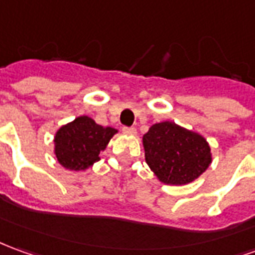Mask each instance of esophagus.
<instances>
[{
    "mask_svg": "<svg viewBox=\"0 0 255 255\" xmlns=\"http://www.w3.org/2000/svg\"><path fill=\"white\" fill-rule=\"evenodd\" d=\"M123 132L128 133V135H135V133H136V129L133 127H123Z\"/></svg>",
    "mask_w": 255,
    "mask_h": 255,
    "instance_id": "esophagus-1",
    "label": "esophagus"
}]
</instances>
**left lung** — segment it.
Masks as SVG:
<instances>
[{
    "instance_id": "1",
    "label": "left lung",
    "mask_w": 255,
    "mask_h": 255,
    "mask_svg": "<svg viewBox=\"0 0 255 255\" xmlns=\"http://www.w3.org/2000/svg\"><path fill=\"white\" fill-rule=\"evenodd\" d=\"M147 165L161 182L185 185L200 177L211 163L210 146L199 133L175 123L154 124L143 135Z\"/></svg>"
}]
</instances>
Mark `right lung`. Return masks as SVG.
Here are the masks:
<instances>
[{"instance_id":"right-lung-1","label":"right lung","mask_w":255,"mask_h":255,"mask_svg":"<svg viewBox=\"0 0 255 255\" xmlns=\"http://www.w3.org/2000/svg\"><path fill=\"white\" fill-rule=\"evenodd\" d=\"M116 132L115 128L102 127L90 117L81 116L56 132L55 154L65 168L85 170L99 160V153Z\"/></svg>"}]
</instances>
